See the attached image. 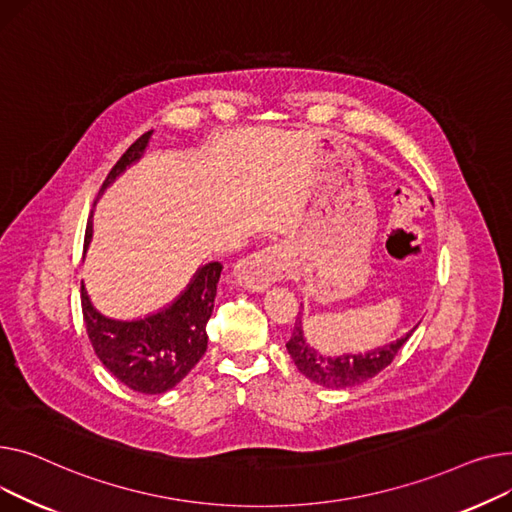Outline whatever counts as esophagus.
I'll return each instance as SVG.
<instances>
[{"instance_id":"esophagus-1","label":"esophagus","mask_w":512,"mask_h":512,"mask_svg":"<svg viewBox=\"0 0 512 512\" xmlns=\"http://www.w3.org/2000/svg\"><path fill=\"white\" fill-rule=\"evenodd\" d=\"M285 273L283 266V252L281 248H264L246 258L239 260L233 266V277L239 287L250 291H262L268 285L279 281Z\"/></svg>"}]
</instances>
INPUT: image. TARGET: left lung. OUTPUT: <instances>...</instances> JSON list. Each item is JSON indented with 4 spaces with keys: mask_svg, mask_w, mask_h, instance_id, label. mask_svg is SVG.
Listing matches in <instances>:
<instances>
[{
    "mask_svg": "<svg viewBox=\"0 0 512 512\" xmlns=\"http://www.w3.org/2000/svg\"><path fill=\"white\" fill-rule=\"evenodd\" d=\"M415 328H411L405 337L388 343L384 347H378L374 351L343 353L333 357V355H322L320 351H316L306 343L302 316H297L291 339L287 341V351L295 362L297 370L312 382L326 388H349L355 384H362L374 378L378 372H382L390 362H393L395 355L413 335Z\"/></svg>",
    "mask_w": 512,
    "mask_h": 512,
    "instance_id": "1",
    "label": "left lung"
}]
</instances>
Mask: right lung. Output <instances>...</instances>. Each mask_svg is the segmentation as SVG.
<instances>
[{
  "label": "right lung",
  "mask_w": 512,
  "mask_h": 512,
  "mask_svg": "<svg viewBox=\"0 0 512 512\" xmlns=\"http://www.w3.org/2000/svg\"><path fill=\"white\" fill-rule=\"evenodd\" d=\"M153 130L142 134L122 155L99 196L130 165L140 161ZM93 237V215L88 219L84 250ZM223 264L208 262L196 270L188 287L163 310L136 320H115L101 314L82 283V316L86 333L101 364L128 388L144 395H161L182 382L206 351V322L215 308V295Z\"/></svg>",
  "instance_id": "add662e5"
}]
</instances>
